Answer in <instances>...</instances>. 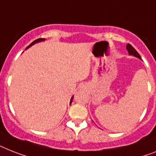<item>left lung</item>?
I'll list each match as a JSON object with an SVG mask.
<instances>
[{"label": "left lung", "mask_w": 156, "mask_h": 156, "mask_svg": "<svg viewBox=\"0 0 156 156\" xmlns=\"http://www.w3.org/2000/svg\"><path fill=\"white\" fill-rule=\"evenodd\" d=\"M126 48H127V52H128L129 55H132V56H136V57H138L139 59H141V56H140V54L137 52V51H136V50L135 49V48H134L130 44H127Z\"/></svg>", "instance_id": "8db88e82"}]
</instances>
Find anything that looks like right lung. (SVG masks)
Wrapping results in <instances>:
<instances>
[{
    "mask_svg": "<svg viewBox=\"0 0 156 156\" xmlns=\"http://www.w3.org/2000/svg\"><path fill=\"white\" fill-rule=\"evenodd\" d=\"M44 40H45V39H44V38H39V39L35 40V41H33V42H32V43H31L30 44H29V45L26 48V49H27V48H29V47H31V46H32V45H33V44H34L37 43V42H40V41H44ZM73 97H72V99H71V100H70V104H71V103H72V101H73Z\"/></svg>",
    "mask_w": 156,
    "mask_h": 156,
    "instance_id": "add662e5",
    "label": "right lung"
}]
</instances>
